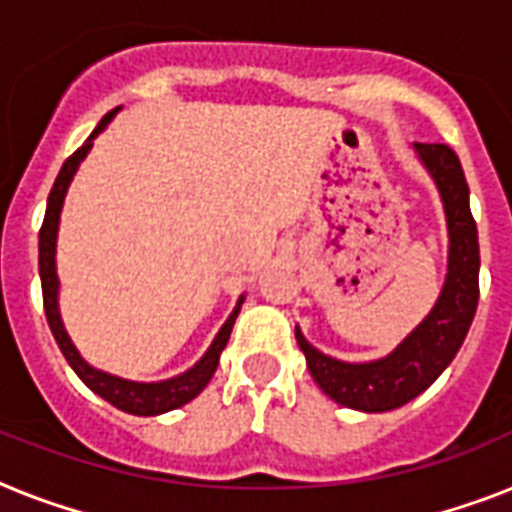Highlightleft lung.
I'll return each instance as SVG.
<instances>
[{"mask_svg": "<svg viewBox=\"0 0 512 512\" xmlns=\"http://www.w3.org/2000/svg\"><path fill=\"white\" fill-rule=\"evenodd\" d=\"M414 151L436 180L449 231V268L433 311L390 356L369 364H345L324 356L295 329L297 345L319 388L332 401L358 412H390L428 390L438 374L452 364L476 316L481 257L462 164L444 143H414Z\"/></svg>", "mask_w": 512, "mask_h": 512, "instance_id": "obj_1", "label": "left lung"}]
</instances>
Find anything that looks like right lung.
<instances>
[{"mask_svg": "<svg viewBox=\"0 0 512 512\" xmlns=\"http://www.w3.org/2000/svg\"><path fill=\"white\" fill-rule=\"evenodd\" d=\"M116 111H108L100 124L92 130V135L84 140L82 148H76L74 154L68 156L63 167H60L58 177H55V185H52L50 199H47V212H44V223L42 231H39V276H42V297H44V313H47V324L52 329V337L58 342V348L63 350V356L71 364L76 374H79V380L92 390V393H98L100 398H106L108 404H114L116 409H122V412L138 414V417H154V414H164L172 412L177 406L188 404L193 398L199 396L201 390L207 388V382L212 380V374H215L217 364H220V353L228 345V337H231L233 321L239 316L241 303H244V297H239V303L233 308V313L228 316L220 332H217L215 342L209 345V350L204 353L199 364L191 366L188 372L177 374L172 380H162V382H132V380H122V377H114V374L100 372L95 366H90L79 356V350L74 348V342L68 337L66 327H63V321H60V311H58V271H55V241H58V223H60V209H63V199H66V191L71 180H74L76 170H79V164L87 154H90L92 140L98 138L100 132L106 130L108 122L114 119Z\"/></svg>", "mask_w": 512, "mask_h": 512, "instance_id": "right-lung-1", "label": "right lung"}]
</instances>
